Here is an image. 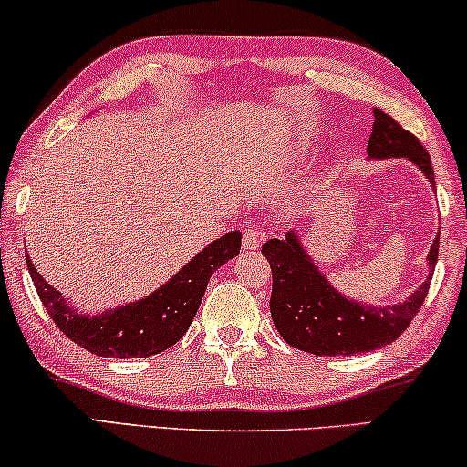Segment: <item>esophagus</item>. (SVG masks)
<instances>
[{
    "label": "esophagus",
    "mask_w": 467,
    "mask_h": 467,
    "mask_svg": "<svg viewBox=\"0 0 467 467\" xmlns=\"http://www.w3.org/2000/svg\"><path fill=\"white\" fill-rule=\"evenodd\" d=\"M265 234L262 227H248L244 235H242V248H244V251H257V248L262 246Z\"/></svg>",
    "instance_id": "obj_1"
}]
</instances>
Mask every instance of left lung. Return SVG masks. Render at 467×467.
<instances>
[{"mask_svg": "<svg viewBox=\"0 0 467 467\" xmlns=\"http://www.w3.org/2000/svg\"><path fill=\"white\" fill-rule=\"evenodd\" d=\"M373 118L368 159H408L435 184L431 156L419 137L379 109H375ZM438 248L440 238H435L427 255L431 272L408 300L392 306H365L345 298L326 281L300 244L298 234L287 232L285 240L270 238L262 246V255L272 268V322L292 348L315 356L365 354L390 345L403 335L425 302Z\"/></svg>", "mask_w": 467, "mask_h": 467, "instance_id": "obj_1", "label": "left lung"}]
</instances>
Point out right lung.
Listing matches in <instances>:
<instances>
[{"label":"right lung","mask_w":467,"mask_h":467,"mask_svg":"<svg viewBox=\"0 0 467 467\" xmlns=\"http://www.w3.org/2000/svg\"><path fill=\"white\" fill-rule=\"evenodd\" d=\"M240 232H229L205 246L178 275L148 298L100 315L77 313L66 305L27 257L34 287L57 328L83 349L105 358H148L171 348L189 330L210 276L240 253Z\"/></svg>","instance_id":"1"}]
</instances>
